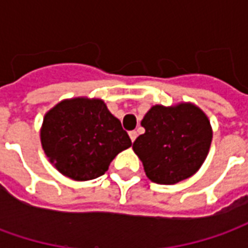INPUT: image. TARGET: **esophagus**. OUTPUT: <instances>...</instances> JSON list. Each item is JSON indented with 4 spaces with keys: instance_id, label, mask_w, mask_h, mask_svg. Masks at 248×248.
<instances>
[{
    "instance_id": "esophagus-1",
    "label": "esophagus",
    "mask_w": 248,
    "mask_h": 248,
    "mask_svg": "<svg viewBox=\"0 0 248 248\" xmlns=\"http://www.w3.org/2000/svg\"><path fill=\"white\" fill-rule=\"evenodd\" d=\"M129 135H130V140H131V142H134L135 140H137V131H130L129 133Z\"/></svg>"
}]
</instances>
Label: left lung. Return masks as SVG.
<instances>
[{
	"instance_id": "8db88e82",
	"label": "left lung",
	"mask_w": 248,
	"mask_h": 248,
	"mask_svg": "<svg viewBox=\"0 0 248 248\" xmlns=\"http://www.w3.org/2000/svg\"><path fill=\"white\" fill-rule=\"evenodd\" d=\"M140 124L145 134L133 143L147 178L159 185H175L201 169L210 150L213 129L207 115L192 103L155 105Z\"/></svg>"
}]
</instances>
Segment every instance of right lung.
<instances>
[{"mask_svg":"<svg viewBox=\"0 0 248 248\" xmlns=\"http://www.w3.org/2000/svg\"><path fill=\"white\" fill-rule=\"evenodd\" d=\"M41 143L62 175L90 181L108 171L131 140L102 99L78 97L61 101L45 114Z\"/></svg>","mask_w":248,"mask_h":248,"instance_id":"add662e5","label":"right lung"}]
</instances>
